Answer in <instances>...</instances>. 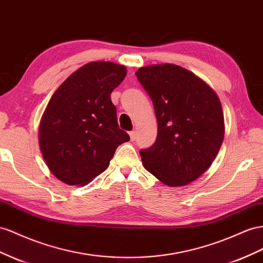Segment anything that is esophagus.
Instances as JSON below:
<instances>
[{"instance_id": "obj_1", "label": "esophagus", "mask_w": 263, "mask_h": 263, "mask_svg": "<svg viewBox=\"0 0 263 263\" xmlns=\"http://www.w3.org/2000/svg\"><path fill=\"white\" fill-rule=\"evenodd\" d=\"M129 137H130V140L136 139V132H135V130L129 132Z\"/></svg>"}]
</instances>
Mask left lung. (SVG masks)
I'll return each instance as SVG.
<instances>
[{
  "label": "left lung",
  "instance_id": "1",
  "mask_svg": "<svg viewBox=\"0 0 263 263\" xmlns=\"http://www.w3.org/2000/svg\"><path fill=\"white\" fill-rule=\"evenodd\" d=\"M136 76L158 123L155 144L139 152L143 165L167 186H186L211 166L222 145L220 99L208 84L175 64L140 67Z\"/></svg>",
  "mask_w": 263,
  "mask_h": 263
}]
</instances>
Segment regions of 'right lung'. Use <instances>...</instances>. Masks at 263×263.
Masks as SVG:
<instances>
[{"mask_svg": "<svg viewBox=\"0 0 263 263\" xmlns=\"http://www.w3.org/2000/svg\"><path fill=\"white\" fill-rule=\"evenodd\" d=\"M126 74L120 64L90 62L53 94L41 119L39 143L48 169L61 181L90 182L108 167L116 148L129 140L110 99Z\"/></svg>", "mask_w": 263, "mask_h": 263, "instance_id": "right-lung-1", "label": "right lung"}]
</instances>
